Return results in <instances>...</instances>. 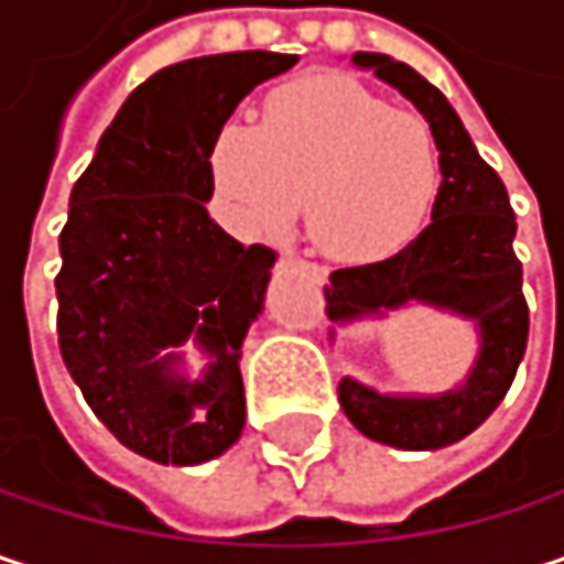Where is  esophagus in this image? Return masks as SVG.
I'll list each match as a JSON object with an SVG mask.
<instances>
[{"label":"esophagus","instance_id":"esophagus-1","mask_svg":"<svg viewBox=\"0 0 564 564\" xmlns=\"http://www.w3.org/2000/svg\"><path fill=\"white\" fill-rule=\"evenodd\" d=\"M286 261H300V258H296L293 251H286ZM300 264H303V268H306V271H310V274H313V278H316L319 283L326 281V268H319V264H310V261H300Z\"/></svg>","mask_w":564,"mask_h":564}]
</instances>
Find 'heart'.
Returning a JSON list of instances; mask_svg holds the SVG:
<instances>
[{
    "label": "heart",
    "mask_w": 564,
    "mask_h": 564,
    "mask_svg": "<svg viewBox=\"0 0 564 564\" xmlns=\"http://www.w3.org/2000/svg\"><path fill=\"white\" fill-rule=\"evenodd\" d=\"M212 178L251 231L283 228L306 188V228L329 254L386 258L424 228L441 192V150L424 117L319 74L278 87L261 127L225 123Z\"/></svg>",
    "instance_id": "1"
}]
</instances>
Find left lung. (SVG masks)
I'll list each match as a JSON object with an SVG mask.
<instances>
[{
  "label": "left lung",
  "mask_w": 564,
  "mask_h": 564,
  "mask_svg": "<svg viewBox=\"0 0 564 564\" xmlns=\"http://www.w3.org/2000/svg\"><path fill=\"white\" fill-rule=\"evenodd\" d=\"M352 64L372 67L379 80L404 94L441 150V192L431 225L398 254L333 271L326 316L352 323L386 316L408 303L451 310L477 323L480 352L464 386L444 394H379L343 379L339 404L372 441L401 451H437L477 431L509 392L529 339V306L522 296V264L512 251L516 215L503 178L490 170L447 97L414 67L389 55L356 52Z\"/></svg>",
  "instance_id": "left-lung-1"
}]
</instances>
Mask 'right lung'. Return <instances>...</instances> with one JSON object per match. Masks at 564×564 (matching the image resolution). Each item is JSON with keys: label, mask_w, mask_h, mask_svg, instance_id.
Wrapping results in <instances>:
<instances>
[{"label": "right lung", "mask_w": 564, "mask_h": 564, "mask_svg": "<svg viewBox=\"0 0 564 564\" xmlns=\"http://www.w3.org/2000/svg\"><path fill=\"white\" fill-rule=\"evenodd\" d=\"M293 64L231 52L156 70L70 188L57 238L61 359L107 431L147 460L192 467L241 437L238 359L278 254L212 221V147L235 107ZM185 338L213 356L195 383L165 352Z\"/></svg>", "instance_id": "add662e5"}]
</instances>
